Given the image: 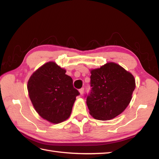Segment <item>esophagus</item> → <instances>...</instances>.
<instances>
[{"label":"esophagus","instance_id":"esophagus-1","mask_svg":"<svg viewBox=\"0 0 159 159\" xmlns=\"http://www.w3.org/2000/svg\"><path fill=\"white\" fill-rule=\"evenodd\" d=\"M79 92H80V94H81V95H82V94H83V93H84V88H83V87H82L81 89H79Z\"/></svg>","mask_w":159,"mask_h":159}]
</instances>
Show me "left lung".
Instances as JSON below:
<instances>
[{
  "label": "left lung",
  "mask_w": 159,
  "mask_h": 159,
  "mask_svg": "<svg viewBox=\"0 0 159 159\" xmlns=\"http://www.w3.org/2000/svg\"><path fill=\"white\" fill-rule=\"evenodd\" d=\"M92 89L87 98L89 113L96 120H108L119 116L129 104L135 88L133 76L115 63L91 71Z\"/></svg>",
  "instance_id": "obj_1"
}]
</instances>
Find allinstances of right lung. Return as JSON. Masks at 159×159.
<instances>
[{
    "mask_svg": "<svg viewBox=\"0 0 159 159\" xmlns=\"http://www.w3.org/2000/svg\"><path fill=\"white\" fill-rule=\"evenodd\" d=\"M66 71L55 62H48L33 73L28 81L29 98L37 112L54 124L67 120L80 93Z\"/></svg>",
    "mask_w": 159,
    "mask_h": 159,
    "instance_id": "add662e5",
    "label": "right lung"
}]
</instances>
